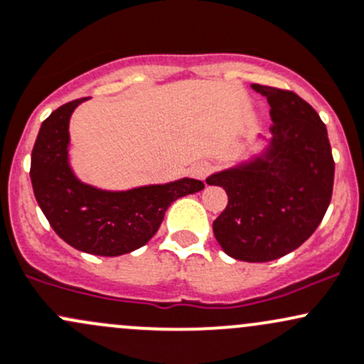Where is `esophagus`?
<instances>
[{"instance_id":"obj_1","label":"esophagus","mask_w":364,"mask_h":364,"mask_svg":"<svg viewBox=\"0 0 364 364\" xmlns=\"http://www.w3.org/2000/svg\"><path fill=\"white\" fill-rule=\"evenodd\" d=\"M209 172H211V164H208V162H198V164H195L192 169H190V174H192L193 178L202 179V181L208 178Z\"/></svg>"}]
</instances>
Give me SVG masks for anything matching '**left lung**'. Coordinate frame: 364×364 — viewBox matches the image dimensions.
Here are the masks:
<instances>
[{
	"mask_svg": "<svg viewBox=\"0 0 364 364\" xmlns=\"http://www.w3.org/2000/svg\"><path fill=\"white\" fill-rule=\"evenodd\" d=\"M270 105L272 137L259 155L214 172L208 185L228 195L213 221L221 250L240 262L263 263L300 247L331 200L335 162L326 125L294 92L252 83Z\"/></svg>",
	"mask_w": 364,
	"mask_h": 364,
	"instance_id": "1",
	"label": "left lung"
}]
</instances>
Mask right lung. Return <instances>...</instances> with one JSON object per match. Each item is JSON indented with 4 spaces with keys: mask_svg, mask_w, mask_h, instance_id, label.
Listing matches in <instances>:
<instances>
[{
    "mask_svg": "<svg viewBox=\"0 0 364 364\" xmlns=\"http://www.w3.org/2000/svg\"><path fill=\"white\" fill-rule=\"evenodd\" d=\"M85 99L66 102L41 124L31 153V183L38 205L53 232L75 250L97 256H120L148 242L167 208L204 183L183 178L109 192L80 181L70 166V118Z\"/></svg>",
    "mask_w": 364,
    "mask_h": 364,
    "instance_id": "obj_1",
    "label": "right lung"
}]
</instances>
